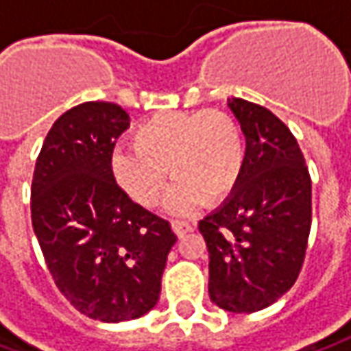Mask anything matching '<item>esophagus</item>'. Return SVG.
<instances>
[{"instance_id":"obj_1","label":"esophagus","mask_w":351,"mask_h":351,"mask_svg":"<svg viewBox=\"0 0 351 351\" xmlns=\"http://www.w3.org/2000/svg\"><path fill=\"white\" fill-rule=\"evenodd\" d=\"M171 226H173V232H175L178 237H182L184 234L192 232V223L186 220H173L171 221Z\"/></svg>"}]
</instances>
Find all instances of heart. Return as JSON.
<instances>
[{"mask_svg":"<svg viewBox=\"0 0 351 351\" xmlns=\"http://www.w3.org/2000/svg\"><path fill=\"white\" fill-rule=\"evenodd\" d=\"M131 143L115 151L112 169L117 182L143 206L160 202L167 168L176 180L171 194L176 210H191L200 200L220 202L243 173V135L236 119L221 110L151 115L133 130Z\"/></svg>","mask_w":351,"mask_h":351,"instance_id":"obj_1","label":"heart"}]
</instances>
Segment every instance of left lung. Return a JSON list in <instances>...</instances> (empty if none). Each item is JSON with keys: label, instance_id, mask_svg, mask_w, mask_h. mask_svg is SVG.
Masks as SVG:
<instances>
[{"label": "left lung", "instance_id": "left-lung-1", "mask_svg": "<svg viewBox=\"0 0 351 351\" xmlns=\"http://www.w3.org/2000/svg\"><path fill=\"white\" fill-rule=\"evenodd\" d=\"M230 108L247 141L243 173L198 230L210 253L212 302L230 313H257L298 279L313 221V180L295 135L277 115L241 98Z\"/></svg>", "mask_w": 351, "mask_h": 351}]
</instances>
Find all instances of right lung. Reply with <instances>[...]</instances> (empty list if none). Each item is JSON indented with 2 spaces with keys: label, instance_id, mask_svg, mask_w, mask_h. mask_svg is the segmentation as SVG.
<instances>
[{
  "label": "right lung",
  "instance_id": "1",
  "mask_svg": "<svg viewBox=\"0 0 351 351\" xmlns=\"http://www.w3.org/2000/svg\"><path fill=\"white\" fill-rule=\"evenodd\" d=\"M128 125L112 101L74 106L45 137L31 184V221L54 285L99 322L133 320L157 304L176 241L171 223L115 180L112 155Z\"/></svg>",
  "mask_w": 351,
  "mask_h": 351
}]
</instances>
